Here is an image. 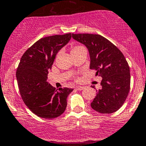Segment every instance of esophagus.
<instances>
[{"mask_svg":"<svg viewBox=\"0 0 146 146\" xmlns=\"http://www.w3.org/2000/svg\"><path fill=\"white\" fill-rule=\"evenodd\" d=\"M76 89L77 90H82L84 89L83 86H76Z\"/></svg>","mask_w":146,"mask_h":146,"instance_id":"obj_1","label":"esophagus"}]
</instances>
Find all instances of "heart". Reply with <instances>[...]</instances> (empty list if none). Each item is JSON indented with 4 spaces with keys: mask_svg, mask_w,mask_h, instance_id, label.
<instances>
[{
    "mask_svg": "<svg viewBox=\"0 0 146 146\" xmlns=\"http://www.w3.org/2000/svg\"><path fill=\"white\" fill-rule=\"evenodd\" d=\"M84 48V47L82 46H79V45L75 46H73V48H72V49H71V54H72V53L76 52V51H78V50L81 49V48Z\"/></svg>",
    "mask_w": 146,
    "mask_h": 146,
    "instance_id": "heart-1",
    "label": "heart"
}]
</instances>
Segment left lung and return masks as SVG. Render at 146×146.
I'll list each match as a JSON object with an SVG mask.
<instances>
[{"instance_id": "left-lung-1", "label": "left lung", "mask_w": 146, "mask_h": 146, "mask_svg": "<svg viewBox=\"0 0 146 146\" xmlns=\"http://www.w3.org/2000/svg\"><path fill=\"white\" fill-rule=\"evenodd\" d=\"M72 36L86 46L90 57V68L102 78L101 88L96 90L91 107L102 114L117 111L126 101L130 90V69L123 54L100 35L72 34Z\"/></svg>"}]
</instances>
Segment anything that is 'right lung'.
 Returning a JSON list of instances; mask_svg holds the SVG:
<instances>
[{"mask_svg": "<svg viewBox=\"0 0 146 146\" xmlns=\"http://www.w3.org/2000/svg\"><path fill=\"white\" fill-rule=\"evenodd\" d=\"M71 38V33L42 38L24 53L16 71L19 90L26 106L44 119L61 116L67 106L71 88L56 89L47 82L58 51Z\"/></svg>", "mask_w": 146, "mask_h": 146, "instance_id": "add662e5", "label": "right lung"}]
</instances>
